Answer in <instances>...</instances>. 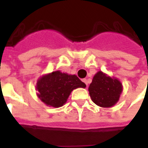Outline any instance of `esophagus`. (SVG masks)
<instances>
[{
  "label": "esophagus",
  "instance_id": "esophagus-1",
  "mask_svg": "<svg viewBox=\"0 0 148 148\" xmlns=\"http://www.w3.org/2000/svg\"><path fill=\"white\" fill-rule=\"evenodd\" d=\"M82 82H83L84 83L86 84V85H88V80H87V79H86V78H85V79H82Z\"/></svg>",
  "mask_w": 148,
  "mask_h": 148
}]
</instances>
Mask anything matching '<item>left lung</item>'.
I'll return each mask as SVG.
<instances>
[{
    "instance_id": "1",
    "label": "left lung",
    "mask_w": 148,
    "mask_h": 148,
    "mask_svg": "<svg viewBox=\"0 0 148 148\" xmlns=\"http://www.w3.org/2000/svg\"><path fill=\"white\" fill-rule=\"evenodd\" d=\"M91 99L96 105L107 108L117 102L122 92V85L116 78H112L101 71L97 72L89 87Z\"/></svg>"
}]
</instances>
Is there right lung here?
<instances>
[{
	"label": "right lung",
	"instance_id": "right-lung-1",
	"mask_svg": "<svg viewBox=\"0 0 148 148\" xmlns=\"http://www.w3.org/2000/svg\"><path fill=\"white\" fill-rule=\"evenodd\" d=\"M86 84L76 76L55 71L42 77L37 82L38 97L42 102L52 107H60L66 102L71 91Z\"/></svg>",
	"mask_w": 148,
	"mask_h": 148
}]
</instances>
